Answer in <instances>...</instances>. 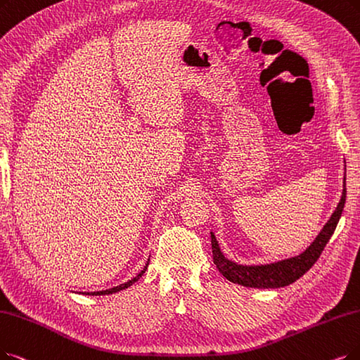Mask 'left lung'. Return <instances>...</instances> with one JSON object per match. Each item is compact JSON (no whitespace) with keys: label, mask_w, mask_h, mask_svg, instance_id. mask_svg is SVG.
I'll return each instance as SVG.
<instances>
[{"label":"left lung","mask_w":360,"mask_h":360,"mask_svg":"<svg viewBox=\"0 0 360 360\" xmlns=\"http://www.w3.org/2000/svg\"><path fill=\"white\" fill-rule=\"evenodd\" d=\"M342 195L335 211L330 215L328 223L321 230V233L310 243V247L297 257L286 258V260L270 263V264H258V266H243L238 264L226 258L219 247V242L211 232V245H212V260L217 266L221 275L233 283L248 286V288H281L286 286L297 279H300L304 273L318 262L328 240L333 236L334 230L341 217V212L346 204V177L342 184Z\"/></svg>","instance_id":"left-lung-1"}]
</instances>
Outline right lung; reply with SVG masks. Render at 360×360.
<instances>
[{"label":"right lung","instance_id":"right-lung-1","mask_svg":"<svg viewBox=\"0 0 360 360\" xmlns=\"http://www.w3.org/2000/svg\"><path fill=\"white\" fill-rule=\"evenodd\" d=\"M148 266H149V260H148V263H146V266L143 267V270L139 273V275L136 276V278H133L131 281H128V282H125V283H121V285H118V286H113V288H110V290H106V291H94V292H81V294H85V295H109V294H113V292H118V291H122V290H125V288H128V286H131L134 282H137L141 276H143V273L146 271V269H148Z\"/></svg>","mask_w":360,"mask_h":360}]
</instances>
